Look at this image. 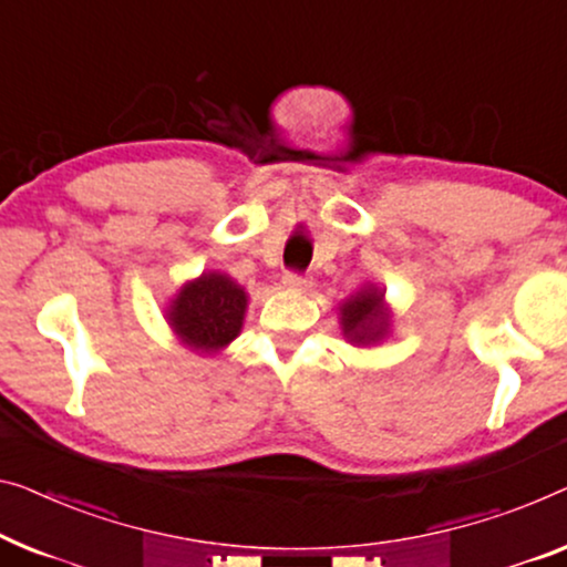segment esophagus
<instances>
[{"label":"esophagus","mask_w":567,"mask_h":567,"mask_svg":"<svg viewBox=\"0 0 567 567\" xmlns=\"http://www.w3.org/2000/svg\"><path fill=\"white\" fill-rule=\"evenodd\" d=\"M282 285L287 287V290H295V292H306L312 287V280H308V277L302 275H285Z\"/></svg>","instance_id":"esophagus-1"}]
</instances>
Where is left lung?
Masks as SVG:
<instances>
[{
    "instance_id": "1",
    "label": "left lung",
    "mask_w": 567,
    "mask_h": 567,
    "mask_svg": "<svg viewBox=\"0 0 567 567\" xmlns=\"http://www.w3.org/2000/svg\"><path fill=\"white\" fill-rule=\"evenodd\" d=\"M384 287L364 282L357 292L338 302V323L351 346H377L392 333V308L384 300Z\"/></svg>"
}]
</instances>
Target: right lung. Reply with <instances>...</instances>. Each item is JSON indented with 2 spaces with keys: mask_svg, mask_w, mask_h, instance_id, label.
Here are the masks:
<instances>
[{
  "mask_svg": "<svg viewBox=\"0 0 567 567\" xmlns=\"http://www.w3.org/2000/svg\"><path fill=\"white\" fill-rule=\"evenodd\" d=\"M249 295L226 272H203L177 290L165 308V320L185 349L216 357L241 333Z\"/></svg>",
  "mask_w": 567,
  "mask_h": 567,
  "instance_id": "obj_1",
  "label": "right lung"
}]
</instances>
